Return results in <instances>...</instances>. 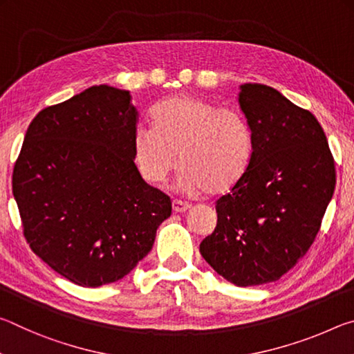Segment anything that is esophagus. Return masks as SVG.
<instances>
[{"label":"esophagus","instance_id":"1","mask_svg":"<svg viewBox=\"0 0 354 354\" xmlns=\"http://www.w3.org/2000/svg\"><path fill=\"white\" fill-rule=\"evenodd\" d=\"M171 206H173V211H175V212H185V211H189V209H190L189 203L181 201V200H173Z\"/></svg>","mask_w":354,"mask_h":354}]
</instances>
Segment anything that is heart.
I'll return each mask as SVG.
<instances>
[{
    "instance_id": "1",
    "label": "heart",
    "mask_w": 354,
    "mask_h": 354,
    "mask_svg": "<svg viewBox=\"0 0 354 354\" xmlns=\"http://www.w3.org/2000/svg\"><path fill=\"white\" fill-rule=\"evenodd\" d=\"M153 123L133 136L134 162L148 183L165 181L176 160L179 185L192 194H225L243 178L253 143L241 113L181 93L156 107Z\"/></svg>"
}]
</instances>
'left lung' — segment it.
I'll list each match as a JSON object with an SVG mask.
<instances>
[{"instance_id": "obj_1", "label": "left lung", "mask_w": 354, "mask_h": 354, "mask_svg": "<svg viewBox=\"0 0 354 354\" xmlns=\"http://www.w3.org/2000/svg\"><path fill=\"white\" fill-rule=\"evenodd\" d=\"M248 169L217 200V226L200 253L220 277L247 287L278 281L306 254L335 187L334 159L309 111L263 84H243Z\"/></svg>"}]
</instances>
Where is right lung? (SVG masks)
Instances as JSON below:
<instances>
[{
	"label": "right lung",
	"instance_id": "add662e5",
	"mask_svg": "<svg viewBox=\"0 0 354 354\" xmlns=\"http://www.w3.org/2000/svg\"><path fill=\"white\" fill-rule=\"evenodd\" d=\"M137 117L128 91L103 84L40 111L26 131L12 175L23 234L77 286L127 277L171 214L134 164Z\"/></svg>",
	"mask_w": 354,
	"mask_h": 354
}]
</instances>
